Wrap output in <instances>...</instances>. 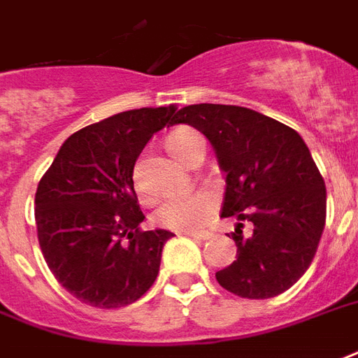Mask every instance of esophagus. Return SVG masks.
Segmentation results:
<instances>
[{"instance_id":"1","label":"esophagus","mask_w":358,"mask_h":358,"mask_svg":"<svg viewBox=\"0 0 358 358\" xmlns=\"http://www.w3.org/2000/svg\"><path fill=\"white\" fill-rule=\"evenodd\" d=\"M185 236H190L194 240H211L213 238V232H208V230H194V232H185Z\"/></svg>"}]
</instances>
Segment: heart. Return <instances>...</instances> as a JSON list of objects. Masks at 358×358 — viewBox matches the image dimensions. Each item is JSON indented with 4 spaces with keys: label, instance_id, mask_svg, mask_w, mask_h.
I'll use <instances>...</instances> for the list:
<instances>
[{
    "label": "heart",
    "instance_id": "obj_1",
    "mask_svg": "<svg viewBox=\"0 0 358 358\" xmlns=\"http://www.w3.org/2000/svg\"><path fill=\"white\" fill-rule=\"evenodd\" d=\"M169 152L181 162H187L196 149H203V139L192 128H177L166 139ZM143 194V190H141ZM215 209V196L208 190H190L158 201L152 211V222L160 228L190 232L200 228Z\"/></svg>",
    "mask_w": 358,
    "mask_h": 358
}]
</instances>
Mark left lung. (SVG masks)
<instances>
[{
    "label": "left lung",
    "instance_id": "1",
    "mask_svg": "<svg viewBox=\"0 0 358 358\" xmlns=\"http://www.w3.org/2000/svg\"><path fill=\"white\" fill-rule=\"evenodd\" d=\"M173 124L200 130L227 173L220 217L238 219V255L215 273L220 287L251 300L291 289L310 268L327 220L324 181L300 134L262 113L219 103L182 107ZM243 220L253 222L249 236Z\"/></svg>",
    "mask_w": 358,
    "mask_h": 358
}]
</instances>
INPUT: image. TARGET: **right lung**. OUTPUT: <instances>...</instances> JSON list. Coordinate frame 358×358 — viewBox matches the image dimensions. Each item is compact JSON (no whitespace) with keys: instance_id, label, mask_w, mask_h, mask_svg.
I'll list each match as a JSON object with an SVG mask.
<instances>
[{"instance_id":"1","label":"right lung","mask_w":358,"mask_h":358,"mask_svg":"<svg viewBox=\"0 0 358 358\" xmlns=\"http://www.w3.org/2000/svg\"><path fill=\"white\" fill-rule=\"evenodd\" d=\"M177 107H141L99 120L64 141L36 192V224L48 270L77 300L122 308L149 291L168 230H147L134 166Z\"/></svg>"}]
</instances>
